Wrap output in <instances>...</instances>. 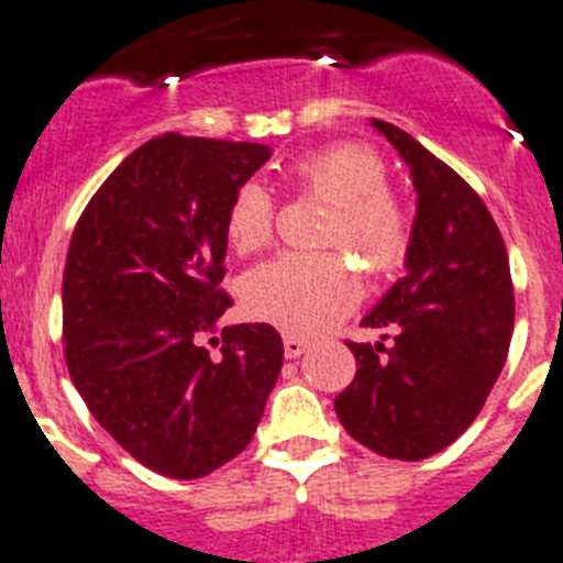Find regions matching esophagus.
Masks as SVG:
<instances>
[{
    "label": "esophagus",
    "instance_id": "esophagus-1",
    "mask_svg": "<svg viewBox=\"0 0 563 563\" xmlns=\"http://www.w3.org/2000/svg\"><path fill=\"white\" fill-rule=\"evenodd\" d=\"M308 347H311V342H308V339L291 336V333H288V336H283V353H286V358L302 356Z\"/></svg>",
    "mask_w": 563,
    "mask_h": 563
}]
</instances>
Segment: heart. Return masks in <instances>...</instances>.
Returning <instances> with one entry per match:
<instances>
[{
  "label": "heart",
  "mask_w": 563,
  "mask_h": 563,
  "mask_svg": "<svg viewBox=\"0 0 563 563\" xmlns=\"http://www.w3.org/2000/svg\"><path fill=\"white\" fill-rule=\"evenodd\" d=\"M294 190L333 205L325 246L353 250L369 272H389L409 246L407 207L387 190L384 159L367 145L336 143L288 165ZM275 232V199L257 181L235 190L224 216L227 244L238 255L263 250ZM362 280L339 255L272 257L241 280L250 317L291 333H319L351 313Z\"/></svg>",
  "instance_id": "heart-1"
}]
</instances>
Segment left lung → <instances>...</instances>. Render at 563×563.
I'll return each instance as SVG.
<instances>
[{"label":"left lung","mask_w":563,"mask_h":563,"mask_svg":"<svg viewBox=\"0 0 563 563\" xmlns=\"http://www.w3.org/2000/svg\"><path fill=\"white\" fill-rule=\"evenodd\" d=\"M369 125L409 165L418 207L407 275L362 319L393 331V344L347 342L358 369L333 407L376 454L423 460L474 423L503 373L514 333L510 263L488 207L445 162L398 125Z\"/></svg>","instance_id":"1"}]
</instances>
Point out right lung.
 <instances>
[{
	"mask_svg": "<svg viewBox=\"0 0 563 563\" xmlns=\"http://www.w3.org/2000/svg\"><path fill=\"white\" fill-rule=\"evenodd\" d=\"M269 156L257 143L154 136L73 232L60 286L69 376L100 427L162 477H207L244 452L280 376L275 328H219L232 306L219 288L227 207Z\"/></svg>",
	"mask_w": 563,
	"mask_h": 563,
	"instance_id": "add662e5",
	"label": "right lung"
}]
</instances>
